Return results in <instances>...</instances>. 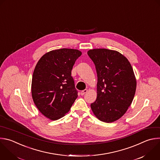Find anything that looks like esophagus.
<instances>
[{"mask_svg":"<svg viewBox=\"0 0 160 160\" xmlns=\"http://www.w3.org/2000/svg\"><path fill=\"white\" fill-rule=\"evenodd\" d=\"M87 92H88V90H87V89H85V90H82V91L81 92L80 94H81V95H85Z\"/></svg>","mask_w":160,"mask_h":160,"instance_id":"esophagus-1","label":"esophagus"}]
</instances>
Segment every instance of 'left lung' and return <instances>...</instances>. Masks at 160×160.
Wrapping results in <instances>:
<instances>
[{
    "label": "left lung",
    "mask_w": 160,
    "mask_h": 160,
    "mask_svg": "<svg viewBox=\"0 0 160 160\" xmlns=\"http://www.w3.org/2000/svg\"><path fill=\"white\" fill-rule=\"evenodd\" d=\"M87 54L97 74V96L90 105L92 111L101 121L114 122L126 112L135 95L136 79L132 66L115 50L93 49Z\"/></svg>",
    "instance_id": "1"
}]
</instances>
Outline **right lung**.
<instances>
[{
  "instance_id": "obj_1",
  "label": "right lung",
  "mask_w": 160,
  "mask_h": 160,
  "mask_svg": "<svg viewBox=\"0 0 160 160\" xmlns=\"http://www.w3.org/2000/svg\"><path fill=\"white\" fill-rule=\"evenodd\" d=\"M82 52L62 48L50 51L37 63L32 78L31 93L40 112L52 121L68 113L78 97L71 76Z\"/></svg>"
}]
</instances>
